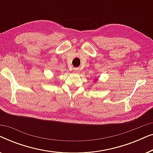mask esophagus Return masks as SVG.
<instances>
[{
    "label": "esophagus",
    "instance_id": "esophagus-1",
    "mask_svg": "<svg viewBox=\"0 0 153 153\" xmlns=\"http://www.w3.org/2000/svg\"><path fill=\"white\" fill-rule=\"evenodd\" d=\"M74 72L75 73H76V74H79V73L80 72V69L78 68H74Z\"/></svg>",
    "mask_w": 153,
    "mask_h": 153
}]
</instances>
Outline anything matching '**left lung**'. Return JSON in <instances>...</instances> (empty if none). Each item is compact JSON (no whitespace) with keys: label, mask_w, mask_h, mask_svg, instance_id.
<instances>
[{"label":"left lung","mask_w":153,"mask_h":153,"mask_svg":"<svg viewBox=\"0 0 153 153\" xmlns=\"http://www.w3.org/2000/svg\"><path fill=\"white\" fill-rule=\"evenodd\" d=\"M97 79H95V81H97Z\"/></svg>","instance_id":"1"}]
</instances>
